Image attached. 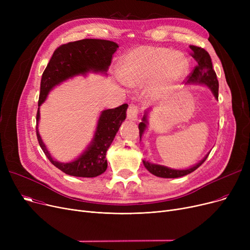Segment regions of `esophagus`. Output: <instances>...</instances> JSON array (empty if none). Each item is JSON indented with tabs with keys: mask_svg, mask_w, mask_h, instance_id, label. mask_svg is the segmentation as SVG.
<instances>
[{
	"mask_svg": "<svg viewBox=\"0 0 250 250\" xmlns=\"http://www.w3.org/2000/svg\"><path fill=\"white\" fill-rule=\"evenodd\" d=\"M138 114H139V107L137 106V105L130 104L127 108V111H126L127 120L136 122L138 120Z\"/></svg>",
	"mask_w": 250,
	"mask_h": 250,
	"instance_id": "1",
	"label": "esophagus"
}]
</instances>
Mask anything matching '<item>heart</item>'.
<instances>
[{
    "label": "heart",
    "mask_w": 250,
    "mask_h": 250,
    "mask_svg": "<svg viewBox=\"0 0 250 250\" xmlns=\"http://www.w3.org/2000/svg\"><path fill=\"white\" fill-rule=\"evenodd\" d=\"M188 59L180 52L166 47L138 46L121 60L118 76L129 87L146 84V93L158 99L185 77L188 71Z\"/></svg>",
    "instance_id": "b5f03b06"
}]
</instances>
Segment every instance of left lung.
Segmentation results:
<instances>
[{
	"instance_id": "8db88e82",
	"label": "left lung",
	"mask_w": 250,
	"mask_h": 250,
	"mask_svg": "<svg viewBox=\"0 0 250 250\" xmlns=\"http://www.w3.org/2000/svg\"><path fill=\"white\" fill-rule=\"evenodd\" d=\"M189 48L191 49L192 58L196 61L198 64H196V67L194 68L192 73L188 76L187 84L207 86L209 90L212 91V93L215 96V98L218 99L219 82L217 79V75H216L215 71L213 70V63H212L211 57H209V55L208 54V51H206L202 47L189 45ZM151 109L152 108H148L147 110H145V113H144V116L142 118V122L139 124L140 140L142 139L144 133H145L147 129L148 115H149V112ZM208 154L209 153H208L200 162H198L193 166L187 168V169H173V168H170V167H167L164 165L151 163L146 160H143V164L146 167L148 171L155 176L162 177V178H177V177L188 175V174L191 173L192 171H194L196 168H199L206 161Z\"/></svg>"
}]
</instances>
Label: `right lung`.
Masks as SVG:
<instances>
[{
    "instance_id": "1",
    "label": "right lung",
    "mask_w": 250,
    "mask_h": 250,
    "mask_svg": "<svg viewBox=\"0 0 250 250\" xmlns=\"http://www.w3.org/2000/svg\"><path fill=\"white\" fill-rule=\"evenodd\" d=\"M118 44L104 39L86 38L69 42L58 47L52 55L42 74L41 94L36 114V136L39 146L48 160L65 174L77 177H96L107 168L106 153L111 143L125 120L127 104L112 109L101 111L95 132L85 150L70 162H60L48 152L38 130L41 120V105L46 100L49 92L56 86L77 76H87L89 73L106 76L112 55Z\"/></svg>"
}]
</instances>
